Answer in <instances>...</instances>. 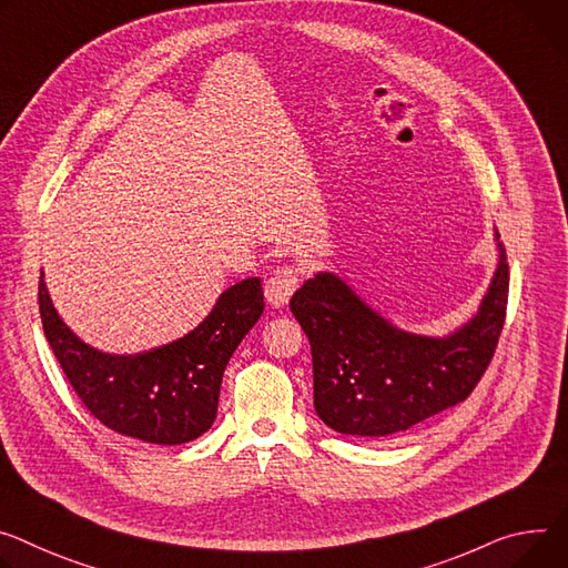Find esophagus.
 I'll return each instance as SVG.
<instances>
[{
    "mask_svg": "<svg viewBox=\"0 0 568 568\" xmlns=\"http://www.w3.org/2000/svg\"><path fill=\"white\" fill-rule=\"evenodd\" d=\"M298 287V272L296 267L283 265L278 267L265 283V296L274 307H283L287 305L290 296L296 292Z\"/></svg>",
    "mask_w": 568,
    "mask_h": 568,
    "instance_id": "34e87169",
    "label": "esophagus"
}]
</instances>
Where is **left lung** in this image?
<instances>
[{"mask_svg": "<svg viewBox=\"0 0 568 568\" xmlns=\"http://www.w3.org/2000/svg\"><path fill=\"white\" fill-rule=\"evenodd\" d=\"M507 255L480 313L446 339L396 331L333 274L305 281L290 307L311 339L315 409L337 433L385 437L467 400L503 333Z\"/></svg>", "mask_w": 568, "mask_h": 568, "instance_id": "8db88e82", "label": "left lung"}]
</instances>
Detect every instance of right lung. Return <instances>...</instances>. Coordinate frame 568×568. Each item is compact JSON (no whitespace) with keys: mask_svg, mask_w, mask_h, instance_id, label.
<instances>
[{"mask_svg":"<svg viewBox=\"0 0 568 568\" xmlns=\"http://www.w3.org/2000/svg\"><path fill=\"white\" fill-rule=\"evenodd\" d=\"M44 337L72 389L106 428L149 444H185L217 417L229 359L265 311L261 278L229 287L213 313L185 337L138 355H109L83 344L38 283Z\"/></svg>","mask_w":568,"mask_h":568,"instance_id":"right-lung-1","label":"right lung"}]
</instances>
